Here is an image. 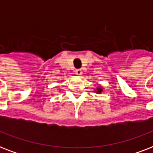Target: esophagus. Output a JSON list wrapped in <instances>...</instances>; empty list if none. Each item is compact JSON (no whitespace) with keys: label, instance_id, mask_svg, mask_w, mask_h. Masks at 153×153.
I'll return each mask as SVG.
<instances>
[{"label":"esophagus","instance_id":"esophagus-1","mask_svg":"<svg viewBox=\"0 0 153 153\" xmlns=\"http://www.w3.org/2000/svg\"><path fill=\"white\" fill-rule=\"evenodd\" d=\"M75 74H76L77 75L80 76V75H82V71L81 69L76 70V71H75Z\"/></svg>","mask_w":153,"mask_h":153}]
</instances>
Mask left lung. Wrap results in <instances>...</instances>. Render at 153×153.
Returning <instances> with one entry per match:
<instances>
[{
  "instance_id": "1",
  "label": "left lung",
  "mask_w": 153,
  "mask_h": 153,
  "mask_svg": "<svg viewBox=\"0 0 153 153\" xmlns=\"http://www.w3.org/2000/svg\"><path fill=\"white\" fill-rule=\"evenodd\" d=\"M103 89H104L103 87H102L101 86H98V87H97L95 90H94V92H95L96 94H102V91H103Z\"/></svg>"
}]
</instances>
